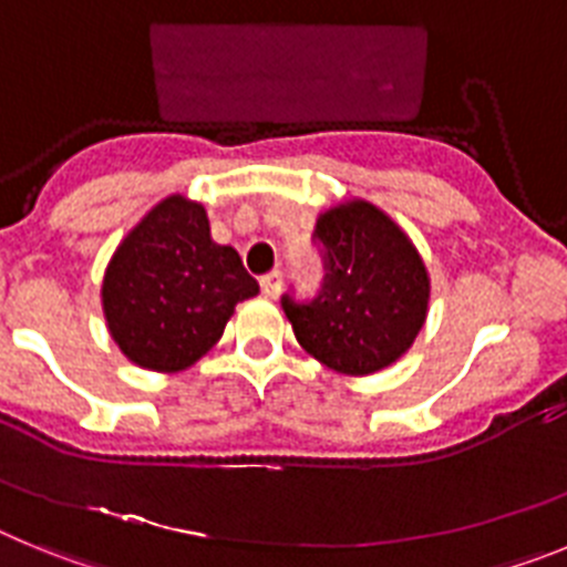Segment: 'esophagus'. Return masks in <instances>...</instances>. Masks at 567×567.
I'll list each match as a JSON object with an SVG mask.
<instances>
[{
    "label": "esophagus",
    "instance_id": "1",
    "mask_svg": "<svg viewBox=\"0 0 567 567\" xmlns=\"http://www.w3.org/2000/svg\"><path fill=\"white\" fill-rule=\"evenodd\" d=\"M280 280H284V275H280L278 269L260 275V292L267 295V298H275V295L280 292Z\"/></svg>",
    "mask_w": 567,
    "mask_h": 567
}]
</instances>
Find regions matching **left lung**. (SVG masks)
<instances>
[{"label": "left lung", "instance_id": "8db88e82", "mask_svg": "<svg viewBox=\"0 0 567 567\" xmlns=\"http://www.w3.org/2000/svg\"><path fill=\"white\" fill-rule=\"evenodd\" d=\"M323 280L312 298L280 295L295 338L343 374H372L414 343L429 309V275L403 229L365 202L318 218Z\"/></svg>", "mask_w": 567, "mask_h": 567}]
</instances>
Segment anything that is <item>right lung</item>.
Returning <instances> with one entry per match:
<instances>
[{"mask_svg": "<svg viewBox=\"0 0 567 567\" xmlns=\"http://www.w3.org/2000/svg\"><path fill=\"white\" fill-rule=\"evenodd\" d=\"M258 280L233 247L209 238L202 204L169 195L122 240L104 275L110 334L133 363L182 372L224 334L235 303Z\"/></svg>", "mask_w": 567, "mask_h": 567, "instance_id": "1", "label": "right lung"}]
</instances>
